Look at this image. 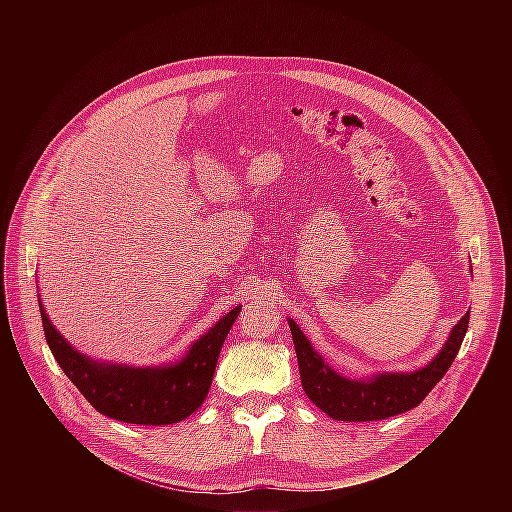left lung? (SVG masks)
Here are the masks:
<instances>
[{
  "label": "left lung",
  "instance_id": "8db88e82",
  "mask_svg": "<svg viewBox=\"0 0 512 512\" xmlns=\"http://www.w3.org/2000/svg\"><path fill=\"white\" fill-rule=\"evenodd\" d=\"M468 320L470 312L450 330L442 350L425 367L409 373H377L364 379H348L334 371L300 326L294 320H287V324L294 338L300 379L308 399L338 421H377L417 407L442 381L462 346Z\"/></svg>",
  "mask_w": 512,
  "mask_h": 512
}]
</instances>
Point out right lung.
<instances>
[{
  "mask_svg": "<svg viewBox=\"0 0 512 512\" xmlns=\"http://www.w3.org/2000/svg\"><path fill=\"white\" fill-rule=\"evenodd\" d=\"M38 306L46 342L72 385L99 413L137 425L178 423L204 403L218 354L241 312V306L227 312L188 346L182 358L156 367H133L77 350L54 328L40 296Z\"/></svg>",
  "mask_w": 512,
  "mask_h": 512,
  "instance_id": "add662e5",
  "label": "right lung"
}]
</instances>
